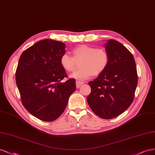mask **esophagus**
<instances>
[{
	"label": "esophagus",
	"mask_w": 155,
	"mask_h": 155,
	"mask_svg": "<svg viewBox=\"0 0 155 155\" xmlns=\"http://www.w3.org/2000/svg\"><path fill=\"white\" fill-rule=\"evenodd\" d=\"M84 84L83 82H81V81H77L76 82V86H77V88H79L80 87H81V86H82V85Z\"/></svg>",
	"instance_id": "esophagus-1"
}]
</instances>
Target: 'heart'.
Returning a JSON list of instances; mask_svg holds the SVG:
<instances>
[{
    "instance_id": "b5f03b06",
    "label": "heart",
    "mask_w": 155,
    "mask_h": 155,
    "mask_svg": "<svg viewBox=\"0 0 155 155\" xmlns=\"http://www.w3.org/2000/svg\"><path fill=\"white\" fill-rule=\"evenodd\" d=\"M73 57L66 53L60 57V64L65 71L72 72L78 62L81 61V69L71 74V77L78 81L87 80L92 74L98 76L106 69L109 63V54L104 49L97 48L87 45H80L72 50Z\"/></svg>"
}]
</instances>
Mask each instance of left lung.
I'll list each match as a JSON object with an SVG mask.
<instances>
[{"label":"left lung","mask_w":155,"mask_h":155,"mask_svg":"<svg viewBox=\"0 0 155 155\" xmlns=\"http://www.w3.org/2000/svg\"><path fill=\"white\" fill-rule=\"evenodd\" d=\"M109 63L105 71L88 84L91 91L87 101L91 110L104 119L118 117L130 106L138 84L132 53L114 40L105 44Z\"/></svg>","instance_id":"8db88e82"}]
</instances>
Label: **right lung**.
<instances>
[{"mask_svg":"<svg viewBox=\"0 0 155 155\" xmlns=\"http://www.w3.org/2000/svg\"><path fill=\"white\" fill-rule=\"evenodd\" d=\"M65 44L51 39L39 41L26 49L19 58L15 80L24 107L46 122L57 119L76 90L75 80L68 79L60 64Z\"/></svg>","mask_w":155,"mask_h":155,"instance_id":"add662e5","label":"right lung"}]
</instances>
